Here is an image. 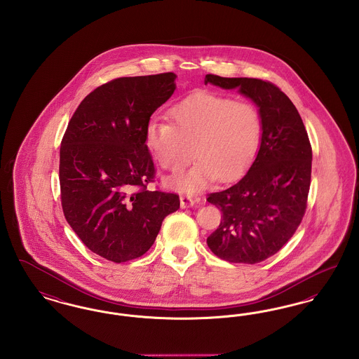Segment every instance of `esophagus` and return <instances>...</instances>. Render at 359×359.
<instances>
[{
    "label": "esophagus",
    "mask_w": 359,
    "mask_h": 359,
    "mask_svg": "<svg viewBox=\"0 0 359 359\" xmlns=\"http://www.w3.org/2000/svg\"><path fill=\"white\" fill-rule=\"evenodd\" d=\"M195 205V201L191 198V196H180V207L182 208H189V207H194Z\"/></svg>",
    "instance_id": "34e87169"
}]
</instances>
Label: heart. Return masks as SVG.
Wrapping results in <instances>:
<instances>
[{
    "label": "heart",
    "instance_id": "heart-1",
    "mask_svg": "<svg viewBox=\"0 0 359 359\" xmlns=\"http://www.w3.org/2000/svg\"><path fill=\"white\" fill-rule=\"evenodd\" d=\"M172 122L149 121L145 145L167 171L180 172L191 160L198 161L186 173L170 180L172 187L198 192L212 182H231L249 170L262 138V118L250 101H233L215 93H196L175 104Z\"/></svg>",
    "mask_w": 359,
    "mask_h": 359
}]
</instances>
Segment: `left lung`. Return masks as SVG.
Here are the masks:
<instances>
[{
    "label": "left lung",
    "instance_id": "1",
    "mask_svg": "<svg viewBox=\"0 0 359 359\" xmlns=\"http://www.w3.org/2000/svg\"><path fill=\"white\" fill-rule=\"evenodd\" d=\"M208 83L237 88L256 104L262 138L253 164L238 183L207 198L223 217L207 245L229 262L257 264L276 255L304 217L312 165L307 130L290 98L269 82L208 74Z\"/></svg>",
    "mask_w": 359,
    "mask_h": 359
}]
</instances>
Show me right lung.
<instances>
[{"label":"right lung","mask_w":359,"mask_h":359,"mask_svg":"<svg viewBox=\"0 0 359 359\" xmlns=\"http://www.w3.org/2000/svg\"><path fill=\"white\" fill-rule=\"evenodd\" d=\"M176 74L118 78L90 93L60 147L62 207L71 229L113 262L141 257L180 207L176 194L148 191L154 160L145 126L176 90Z\"/></svg>","instance_id":"add662e5"}]
</instances>
